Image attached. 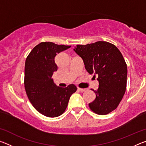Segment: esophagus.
I'll return each instance as SVG.
<instances>
[{
    "label": "esophagus",
    "instance_id": "obj_1",
    "mask_svg": "<svg viewBox=\"0 0 146 146\" xmlns=\"http://www.w3.org/2000/svg\"><path fill=\"white\" fill-rule=\"evenodd\" d=\"M86 90V89L84 88H78V91H80V92H83V91H84Z\"/></svg>",
    "mask_w": 146,
    "mask_h": 146
}]
</instances>
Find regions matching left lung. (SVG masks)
I'll return each instance as SVG.
<instances>
[{
    "mask_svg": "<svg viewBox=\"0 0 146 146\" xmlns=\"http://www.w3.org/2000/svg\"><path fill=\"white\" fill-rule=\"evenodd\" d=\"M81 57L88 72L98 76L96 98L89 106L93 112L104 115L115 110L125 92L127 69L117 47L105 41L76 45L73 49Z\"/></svg>",
    "mask_w": 146,
    "mask_h": 146,
    "instance_id": "left-lung-1",
    "label": "left lung"
}]
</instances>
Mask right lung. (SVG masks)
I'll list each match as a JSON object with an SVG mask.
<instances>
[{"instance_id":"right-lung-1","label":"right lung","mask_w":146,"mask_h":146,"mask_svg":"<svg viewBox=\"0 0 146 146\" xmlns=\"http://www.w3.org/2000/svg\"><path fill=\"white\" fill-rule=\"evenodd\" d=\"M71 46L41 42L32 49L25 63L24 87L35 110L48 117H56L65 111L71 95L77 90L74 84L67 88L56 86L52 78L57 71L55 57Z\"/></svg>"}]
</instances>
